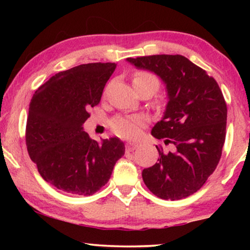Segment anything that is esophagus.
<instances>
[{
	"mask_svg": "<svg viewBox=\"0 0 250 250\" xmlns=\"http://www.w3.org/2000/svg\"><path fill=\"white\" fill-rule=\"evenodd\" d=\"M136 148H138V145H136V143H133V142L126 143V151H133V150H135Z\"/></svg>",
	"mask_w": 250,
	"mask_h": 250,
	"instance_id": "1",
	"label": "esophagus"
}]
</instances>
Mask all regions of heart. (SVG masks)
Wrapping results in <instances>:
<instances>
[{
	"mask_svg": "<svg viewBox=\"0 0 250 250\" xmlns=\"http://www.w3.org/2000/svg\"><path fill=\"white\" fill-rule=\"evenodd\" d=\"M132 83L136 92L149 91L151 95L158 91L160 82L155 74L146 70H138L133 74ZM146 125V119L142 116H123L111 122V128L116 134L125 139H135Z\"/></svg>",
	"mask_w": 250,
	"mask_h": 250,
	"instance_id": "obj_1",
	"label": "heart"
}]
</instances>
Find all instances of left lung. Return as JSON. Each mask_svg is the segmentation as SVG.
<instances>
[{
  "instance_id": "left-lung-1",
  "label": "left lung",
  "mask_w": 250,
  "mask_h": 250,
  "mask_svg": "<svg viewBox=\"0 0 250 250\" xmlns=\"http://www.w3.org/2000/svg\"><path fill=\"white\" fill-rule=\"evenodd\" d=\"M140 69L158 75L168 104L151 134L172 145L158 148L155 165L142 170L146 188L162 199L179 200L197 192L216 168L227 131V104L217 82L180 54L128 58Z\"/></svg>"
}]
</instances>
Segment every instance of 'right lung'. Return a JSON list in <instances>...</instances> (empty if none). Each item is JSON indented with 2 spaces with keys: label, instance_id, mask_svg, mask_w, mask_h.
Listing matches in <instances>:
<instances>
[{
  "label": "right lung",
  "instance_id": "right-lung-1",
  "mask_svg": "<svg viewBox=\"0 0 250 250\" xmlns=\"http://www.w3.org/2000/svg\"><path fill=\"white\" fill-rule=\"evenodd\" d=\"M116 63L80 64L60 71L37 88L29 104L26 145L41 176L74 196H91L110 179L125 153L118 138L101 143L83 131L101 100Z\"/></svg>",
  "mask_w": 250,
  "mask_h": 250
}]
</instances>
